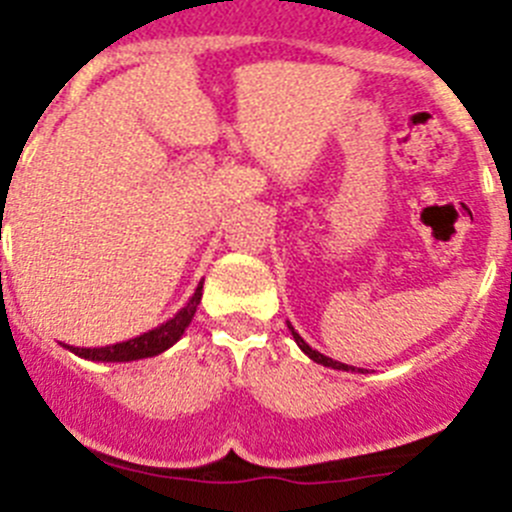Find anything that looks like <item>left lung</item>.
Here are the masks:
<instances>
[{
    "label": "left lung",
    "mask_w": 512,
    "mask_h": 512,
    "mask_svg": "<svg viewBox=\"0 0 512 512\" xmlns=\"http://www.w3.org/2000/svg\"><path fill=\"white\" fill-rule=\"evenodd\" d=\"M287 327H289V332H292L294 342H297V345H299V350H302V353L307 355V358H312L314 363L325 365V368H335V370H348V373H363V368H358V370H355V365H345V363H340V360H332V358H327V355H322V353H317V350H312V348H309L307 342H304L302 337H299V332L294 330V327H292V322H287Z\"/></svg>",
    "instance_id": "1"
}]
</instances>
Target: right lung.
<instances>
[{
	"label": "right lung",
	"mask_w": 512,
	"mask_h": 512,
	"mask_svg": "<svg viewBox=\"0 0 512 512\" xmlns=\"http://www.w3.org/2000/svg\"><path fill=\"white\" fill-rule=\"evenodd\" d=\"M200 299H203V281L195 287V294L187 299V304L175 317H170V320L162 322L154 330L144 332V335L131 337V340L124 342H114V345H106V348H75V345H63V348L75 353L78 358L93 360V363H131V360L154 358V355L170 350L185 335L187 325H190L195 312H198Z\"/></svg>",
	"instance_id": "right-lung-1"
}]
</instances>
